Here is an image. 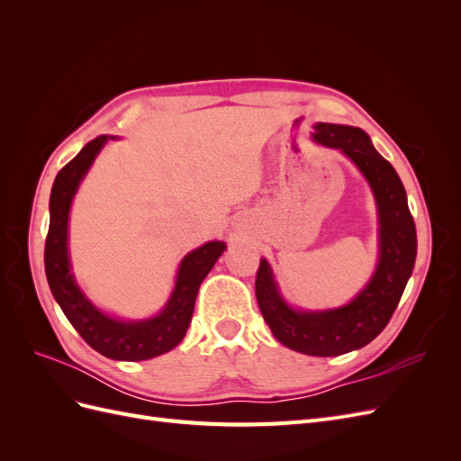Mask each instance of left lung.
<instances>
[{"label":"left lung","mask_w":461,"mask_h":461,"mask_svg":"<svg viewBox=\"0 0 461 461\" xmlns=\"http://www.w3.org/2000/svg\"><path fill=\"white\" fill-rule=\"evenodd\" d=\"M315 131L317 142L344 151L369 180L381 222L379 265L369 285L344 308L296 312L278 294L269 265L261 259L256 298L278 342L302 354L329 357L364 348L388 325L413 271L417 234L402 180L369 136L361 129L330 122H319Z\"/></svg>","instance_id":"8db88e82"}]
</instances>
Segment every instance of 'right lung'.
Returning <instances> with one entry per match:
<instances>
[{
	"mask_svg": "<svg viewBox=\"0 0 461 461\" xmlns=\"http://www.w3.org/2000/svg\"><path fill=\"white\" fill-rule=\"evenodd\" d=\"M107 136H97L68 161L53 180L50 196V229L46 236L44 265L48 285L65 317L95 352L121 361H142L161 356L185 339L205 275L225 249L222 242H207L180 263L176 286L165 310L148 321H119L97 312L85 298L71 275L67 254L68 209L82 176L86 175Z\"/></svg>",
	"mask_w": 461,
	"mask_h": 461,
	"instance_id": "obj_1",
	"label": "right lung"
}]
</instances>
